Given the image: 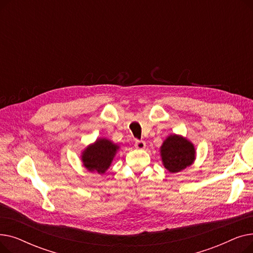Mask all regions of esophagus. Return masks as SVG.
Listing matches in <instances>:
<instances>
[{
	"label": "esophagus",
	"mask_w": 253,
	"mask_h": 253,
	"mask_svg": "<svg viewBox=\"0 0 253 253\" xmlns=\"http://www.w3.org/2000/svg\"><path fill=\"white\" fill-rule=\"evenodd\" d=\"M134 147L138 150H142L145 148V142L143 140H136L134 143Z\"/></svg>",
	"instance_id": "esophagus-1"
}]
</instances>
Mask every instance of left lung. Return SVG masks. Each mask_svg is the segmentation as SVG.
Returning a JSON list of instances; mask_svg holds the SVG:
<instances>
[{"label": "left lung", "instance_id": "obj_1", "mask_svg": "<svg viewBox=\"0 0 253 253\" xmlns=\"http://www.w3.org/2000/svg\"><path fill=\"white\" fill-rule=\"evenodd\" d=\"M161 156L165 168L174 173L192 165L195 160V149L185 138L170 135L161 147Z\"/></svg>", "mask_w": 253, "mask_h": 253}]
</instances>
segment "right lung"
Masks as SVG:
<instances>
[{"mask_svg": "<svg viewBox=\"0 0 253 253\" xmlns=\"http://www.w3.org/2000/svg\"><path fill=\"white\" fill-rule=\"evenodd\" d=\"M118 149V145L108 139H98L83 153V163L88 170L103 173L111 165Z\"/></svg>", "mask_w": 253, "mask_h": 253, "instance_id": "right-lung-1", "label": "right lung"}]
</instances>
